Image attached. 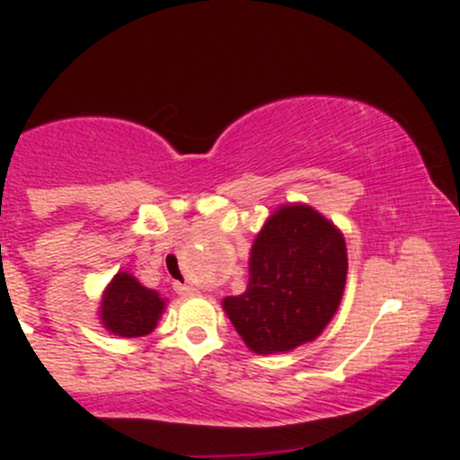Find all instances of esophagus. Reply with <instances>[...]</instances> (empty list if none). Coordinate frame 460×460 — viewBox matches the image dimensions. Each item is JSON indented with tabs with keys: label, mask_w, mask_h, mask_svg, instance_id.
Returning <instances> with one entry per match:
<instances>
[{
	"label": "esophagus",
	"mask_w": 460,
	"mask_h": 460,
	"mask_svg": "<svg viewBox=\"0 0 460 460\" xmlns=\"http://www.w3.org/2000/svg\"><path fill=\"white\" fill-rule=\"evenodd\" d=\"M175 292L179 294V296H197V289L192 288V285H181V283H175Z\"/></svg>",
	"instance_id": "1"
}]
</instances>
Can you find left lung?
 <instances>
[{"mask_svg":"<svg viewBox=\"0 0 460 460\" xmlns=\"http://www.w3.org/2000/svg\"><path fill=\"white\" fill-rule=\"evenodd\" d=\"M346 274L344 234L307 203L281 205L252 240L246 292L223 309L252 352H289L335 318Z\"/></svg>","mask_w":460,"mask_h":460,"instance_id":"1","label":"left lung"}]
</instances>
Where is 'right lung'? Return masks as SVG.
<instances>
[{
	"instance_id": "1",
	"label": "right lung",
	"mask_w": 460,
	"mask_h": 460,
	"mask_svg": "<svg viewBox=\"0 0 460 460\" xmlns=\"http://www.w3.org/2000/svg\"><path fill=\"white\" fill-rule=\"evenodd\" d=\"M164 309H166V298H162L160 292L145 288L128 270H120L105 285L99 322L112 335L134 340L155 331Z\"/></svg>"
}]
</instances>
